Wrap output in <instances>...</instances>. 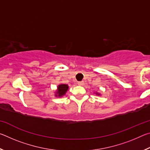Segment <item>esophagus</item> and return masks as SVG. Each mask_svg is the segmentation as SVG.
Returning a JSON list of instances; mask_svg holds the SVG:
<instances>
[{"label":"esophagus","mask_w":150,"mask_h":150,"mask_svg":"<svg viewBox=\"0 0 150 150\" xmlns=\"http://www.w3.org/2000/svg\"><path fill=\"white\" fill-rule=\"evenodd\" d=\"M78 85H84V82H83V81H79Z\"/></svg>","instance_id":"1"}]
</instances>
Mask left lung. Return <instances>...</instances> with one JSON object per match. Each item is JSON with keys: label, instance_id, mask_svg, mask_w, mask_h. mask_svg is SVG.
Returning <instances> with one entry per match:
<instances>
[{"label": "left lung", "instance_id": "left-lung-1", "mask_svg": "<svg viewBox=\"0 0 150 150\" xmlns=\"http://www.w3.org/2000/svg\"><path fill=\"white\" fill-rule=\"evenodd\" d=\"M96 95H100V94L98 93H96Z\"/></svg>", "mask_w": 150, "mask_h": 150}]
</instances>
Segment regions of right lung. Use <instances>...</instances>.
Returning a JSON list of instances; mask_svg holds the SVG:
<instances>
[{
  "mask_svg": "<svg viewBox=\"0 0 150 150\" xmlns=\"http://www.w3.org/2000/svg\"><path fill=\"white\" fill-rule=\"evenodd\" d=\"M69 88V86L65 84H61L57 86V89L55 93V96H58V97H61L63 95H65V94L67 92Z\"/></svg>",
  "mask_w": 150,
  "mask_h": 150,
  "instance_id": "add662e5",
  "label": "right lung"
}]
</instances>
